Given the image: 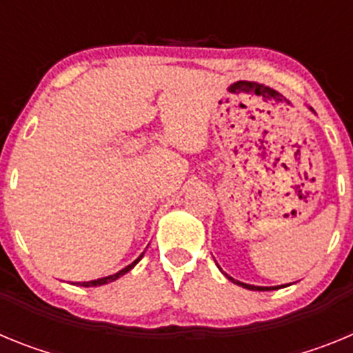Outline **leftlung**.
<instances>
[{
  "label": "left lung",
  "mask_w": 353,
  "mask_h": 353,
  "mask_svg": "<svg viewBox=\"0 0 353 353\" xmlns=\"http://www.w3.org/2000/svg\"><path fill=\"white\" fill-rule=\"evenodd\" d=\"M221 270V267H219ZM223 272V270H221ZM224 274V272H223ZM224 276L230 279L232 283H235V285L242 286V288H248V290H254V292H272V290H279V288H285V286H290V285H279V286H254V285H248V283H242V281H236V279H233V277H230L228 274H224Z\"/></svg>",
  "instance_id": "8db88e82"
}]
</instances>
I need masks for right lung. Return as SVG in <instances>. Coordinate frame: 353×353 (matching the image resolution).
<instances>
[{"label":"right lung","instance_id":"1","mask_svg":"<svg viewBox=\"0 0 353 353\" xmlns=\"http://www.w3.org/2000/svg\"><path fill=\"white\" fill-rule=\"evenodd\" d=\"M143 254H145V252H141V254H139V258H136V260H134L132 263H130V265H127L125 269L118 270L117 274H111V276L101 277V279H93V281H84V283H79V285H81V286H102V285H108V283H111V281H117L118 277L125 276V274L129 272V270H132L134 267H136V263H138V261L141 260V258H143Z\"/></svg>","mask_w":353,"mask_h":353}]
</instances>
